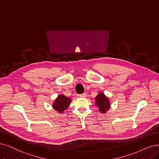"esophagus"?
Instances as JSON below:
<instances>
[{
	"label": "esophagus",
	"mask_w": 159,
	"mask_h": 159,
	"mask_svg": "<svg viewBox=\"0 0 159 159\" xmlns=\"http://www.w3.org/2000/svg\"><path fill=\"white\" fill-rule=\"evenodd\" d=\"M86 97H87L86 93H84V94H82L80 95V97H81V98H85Z\"/></svg>",
	"instance_id": "obj_1"
}]
</instances>
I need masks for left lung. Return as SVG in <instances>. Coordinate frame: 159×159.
<instances>
[{
	"label": "left lung",
	"mask_w": 159,
	"mask_h": 159,
	"mask_svg": "<svg viewBox=\"0 0 159 159\" xmlns=\"http://www.w3.org/2000/svg\"><path fill=\"white\" fill-rule=\"evenodd\" d=\"M95 106L98 107V111L100 113H106L111 107L110 99L103 92L100 91L97 96L95 97Z\"/></svg>",
	"instance_id": "8db88e82"
}]
</instances>
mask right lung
<instances>
[{
  "label": "right lung",
  "mask_w": 159,
  "mask_h": 159,
  "mask_svg": "<svg viewBox=\"0 0 159 159\" xmlns=\"http://www.w3.org/2000/svg\"><path fill=\"white\" fill-rule=\"evenodd\" d=\"M72 99L66 97L64 94H59L52 104V107L57 113H64L65 110L70 106Z\"/></svg>",
  "instance_id": "1"
}]
</instances>
